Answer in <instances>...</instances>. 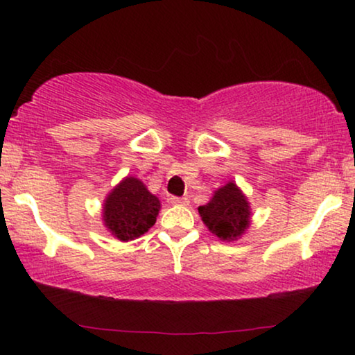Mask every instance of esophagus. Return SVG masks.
<instances>
[{
    "label": "esophagus",
    "instance_id": "obj_1",
    "mask_svg": "<svg viewBox=\"0 0 355 355\" xmlns=\"http://www.w3.org/2000/svg\"><path fill=\"white\" fill-rule=\"evenodd\" d=\"M169 202H171L173 205H187L189 198L187 197H176V196H173L171 198H169Z\"/></svg>",
    "mask_w": 355,
    "mask_h": 355
}]
</instances>
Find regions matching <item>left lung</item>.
<instances>
[{
    "instance_id": "obj_1",
    "label": "left lung",
    "mask_w": 355,
    "mask_h": 355,
    "mask_svg": "<svg viewBox=\"0 0 355 355\" xmlns=\"http://www.w3.org/2000/svg\"><path fill=\"white\" fill-rule=\"evenodd\" d=\"M202 221L221 241H237L250 225V205L234 182L215 191L207 205L198 207Z\"/></svg>"
}]
</instances>
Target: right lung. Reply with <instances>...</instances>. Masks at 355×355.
I'll return each instance as SVG.
<instances>
[{"mask_svg":"<svg viewBox=\"0 0 355 355\" xmlns=\"http://www.w3.org/2000/svg\"><path fill=\"white\" fill-rule=\"evenodd\" d=\"M159 200L140 179L128 176L108 193L103 203V221L119 241H134L157 221Z\"/></svg>","mask_w":355,"mask_h":355,"instance_id":"1","label":"right lung"}]
</instances>
